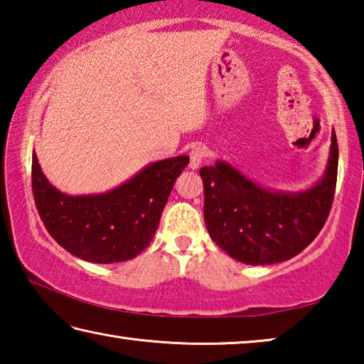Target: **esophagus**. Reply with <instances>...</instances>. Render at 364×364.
I'll return each mask as SVG.
<instances>
[{"instance_id":"esophagus-1","label":"esophagus","mask_w":364,"mask_h":364,"mask_svg":"<svg viewBox=\"0 0 364 364\" xmlns=\"http://www.w3.org/2000/svg\"><path fill=\"white\" fill-rule=\"evenodd\" d=\"M205 147L202 146H197V147H193V151L189 152V168L193 170H197L200 167V164L204 162L205 159Z\"/></svg>"}]
</instances>
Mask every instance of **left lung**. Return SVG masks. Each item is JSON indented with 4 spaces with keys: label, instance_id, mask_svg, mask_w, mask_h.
Returning a JSON list of instances; mask_svg holds the SVG:
<instances>
[{
    "label": "left lung",
    "instance_id": "left-lung-1",
    "mask_svg": "<svg viewBox=\"0 0 364 364\" xmlns=\"http://www.w3.org/2000/svg\"><path fill=\"white\" fill-rule=\"evenodd\" d=\"M337 162L338 146L332 132L324 175L301 193L264 189L221 160L202 167L204 220L213 242L234 260L247 264L279 263L299 255L328 220Z\"/></svg>",
    "mask_w": 364,
    "mask_h": 364
}]
</instances>
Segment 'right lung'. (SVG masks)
<instances>
[{"mask_svg":"<svg viewBox=\"0 0 364 364\" xmlns=\"http://www.w3.org/2000/svg\"><path fill=\"white\" fill-rule=\"evenodd\" d=\"M188 164V156L159 160L104 194L69 196L48 181L33 152L36 210L54 241L72 255L91 263L132 260L151 244L176 178Z\"/></svg>","mask_w":364,"mask_h":364,"instance_id":"right-lung-1","label":"right lung"}]
</instances>
